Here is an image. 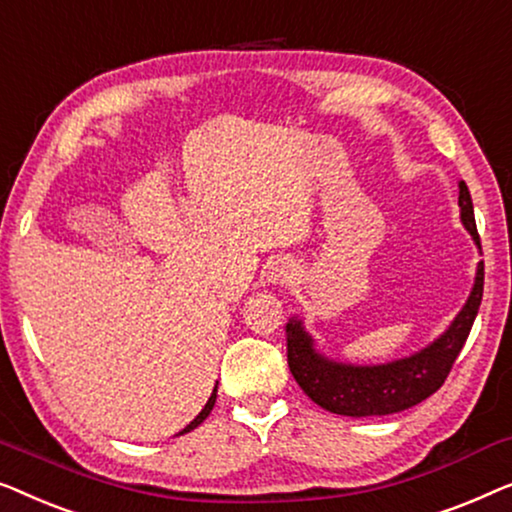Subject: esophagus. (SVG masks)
I'll return each instance as SVG.
<instances>
[{
    "instance_id": "34e87169",
    "label": "esophagus",
    "mask_w": 512,
    "mask_h": 512,
    "mask_svg": "<svg viewBox=\"0 0 512 512\" xmlns=\"http://www.w3.org/2000/svg\"><path fill=\"white\" fill-rule=\"evenodd\" d=\"M292 276H294V264L290 259H278V262H273L269 266V283L273 285L290 283Z\"/></svg>"
}]
</instances>
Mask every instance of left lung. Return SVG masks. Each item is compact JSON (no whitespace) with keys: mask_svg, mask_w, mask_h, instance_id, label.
<instances>
[{"mask_svg":"<svg viewBox=\"0 0 512 512\" xmlns=\"http://www.w3.org/2000/svg\"><path fill=\"white\" fill-rule=\"evenodd\" d=\"M459 208H462V222L480 246L473 201L464 181H459ZM482 285H485V266L480 262L471 297L450 329L417 355L380 366L329 362L313 350V338L306 334L301 322L290 320L285 327L287 366L306 397L329 413L348 417L401 413L431 397L445 383L478 315Z\"/></svg>","mask_w":512,"mask_h":512,"instance_id":"8db88e82","label":"left lung"}]
</instances>
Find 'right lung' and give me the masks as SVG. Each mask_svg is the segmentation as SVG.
<instances>
[{"instance_id":"1","label":"right lung","mask_w":512,"mask_h":512,"mask_svg":"<svg viewBox=\"0 0 512 512\" xmlns=\"http://www.w3.org/2000/svg\"><path fill=\"white\" fill-rule=\"evenodd\" d=\"M215 397H218V385H215V390H213V394H211V399H208V401H206V406H204V408H201V413H199L197 417H194V420H192L190 424H187V427H185V429L181 431V434H187V431H192L194 427H199V424L206 420V417H208V413H211V410H213V406H215Z\"/></svg>"}]
</instances>
